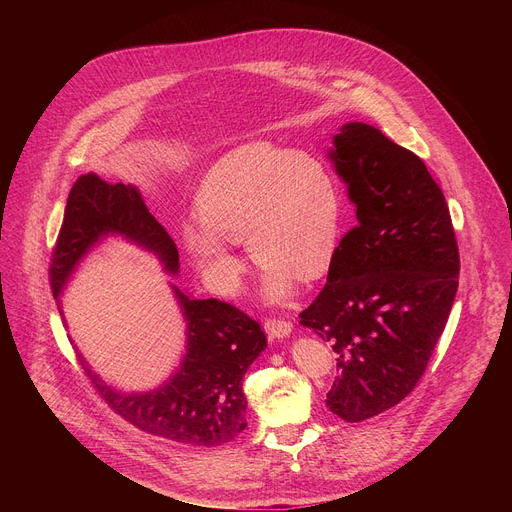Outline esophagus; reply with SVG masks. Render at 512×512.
I'll list each match as a JSON object with an SVG mask.
<instances>
[{
	"label": "esophagus",
	"instance_id": "esophagus-1",
	"mask_svg": "<svg viewBox=\"0 0 512 512\" xmlns=\"http://www.w3.org/2000/svg\"><path fill=\"white\" fill-rule=\"evenodd\" d=\"M291 330H294V326H291V322H287L283 318H269L265 322V332L271 338H285L291 334Z\"/></svg>",
	"mask_w": 512,
	"mask_h": 512
}]
</instances>
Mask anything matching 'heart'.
<instances>
[{
  "label": "heart",
  "mask_w": 512,
  "mask_h": 512,
  "mask_svg": "<svg viewBox=\"0 0 512 512\" xmlns=\"http://www.w3.org/2000/svg\"><path fill=\"white\" fill-rule=\"evenodd\" d=\"M182 243L210 287L237 294L243 263L231 243L247 241L265 267V298H287L298 281L320 279L336 255L342 196L320 158L251 141L225 154L204 176Z\"/></svg>",
  "instance_id": "1"
}]
</instances>
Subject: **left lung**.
<instances>
[{"mask_svg":"<svg viewBox=\"0 0 512 512\" xmlns=\"http://www.w3.org/2000/svg\"><path fill=\"white\" fill-rule=\"evenodd\" d=\"M330 160L358 225L300 318L336 352L328 409L354 423L401 403L425 373L456 298L460 253L444 192L381 129L342 125Z\"/></svg>","mask_w":512,"mask_h":512,"instance_id":"obj_1","label":"left lung"}]
</instances>
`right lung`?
Segmentation results:
<instances>
[{
	"label": "right lung",
	"mask_w": 512,
	"mask_h": 512,
	"mask_svg": "<svg viewBox=\"0 0 512 512\" xmlns=\"http://www.w3.org/2000/svg\"><path fill=\"white\" fill-rule=\"evenodd\" d=\"M107 235H121L152 251L168 273H178L176 243L145 206L139 190L87 174L68 194L52 251L54 298L87 251ZM172 289L188 322V344L182 367L168 383L148 393H123L101 381L79 354L81 367L105 403L141 431L190 446H221L247 427L243 377L265 350L267 338L259 322L239 308L214 298L192 300L176 285Z\"/></svg>",
	"instance_id": "obj_1"
}]
</instances>
